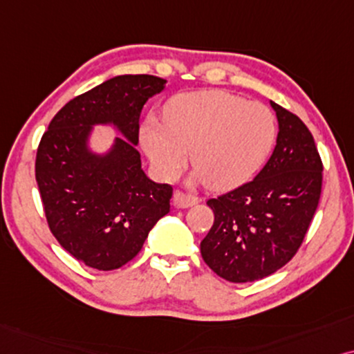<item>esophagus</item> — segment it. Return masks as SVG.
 <instances>
[{
	"mask_svg": "<svg viewBox=\"0 0 354 354\" xmlns=\"http://www.w3.org/2000/svg\"><path fill=\"white\" fill-rule=\"evenodd\" d=\"M173 202H174V205H176V207H180V209H187V207H192V205H196L197 202H199V199H197L196 196H191V194H187V192L176 191V192H174Z\"/></svg>",
	"mask_w": 354,
	"mask_h": 354,
	"instance_id": "esophagus-1",
	"label": "esophagus"
}]
</instances>
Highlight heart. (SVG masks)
<instances>
[{"label":"heart","instance_id":"b5f03b06","mask_svg":"<svg viewBox=\"0 0 354 354\" xmlns=\"http://www.w3.org/2000/svg\"><path fill=\"white\" fill-rule=\"evenodd\" d=\"M277 136L273 113L257 102L221 91L180 93L165 106L163 121L149 118L142 142L163 178L191 163L197 180L225 191L246 183L261 168Z\"/></svg>","mask_w":354,"mask_h":354}]
</instances>
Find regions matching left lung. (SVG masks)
Masks as SVG:
<instances>
[{
    "mask_svg": "<svg viewBox=\"0 0 354 354\" xmlns=\"http://www.w3.org/2000/svg\"><path fill=\"white\" fill-rule=\"evenodd\" d=\"M279 138L252 181L209 199L215 220L201 243L204 262L232 283L262 280L295 257L322 192V160L308 126L270 102Z\"/></svg>",
    "mask_w": 354,
    "mask_h": 354,
    "instance_id": "left-lung-1",
    "label": "left lung"
}]
</instances>
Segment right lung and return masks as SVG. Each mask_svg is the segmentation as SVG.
Here are the masks:
<instances>
[{
  "instance_id": "obj_1",
  "label": "right lung",
  "mask_w": 354,
  "mask_h": 354,
  "mask_svg": "<svg viewBox=\"0 0 354 354\" xmlns=\"http://www.w3.org/2000/svg\"><path fill=\"white\" fill-rule=\"evenodd\" d=\"M165 79L118 75L69 100L41 136L35 180L50 232L71 256L115 270L138 256L153 225L169 212L173 187L140 167L139 118ZM111 122L126 140L100 158L86 150L92 124Z\"/></svg>"
}]
</instances>
